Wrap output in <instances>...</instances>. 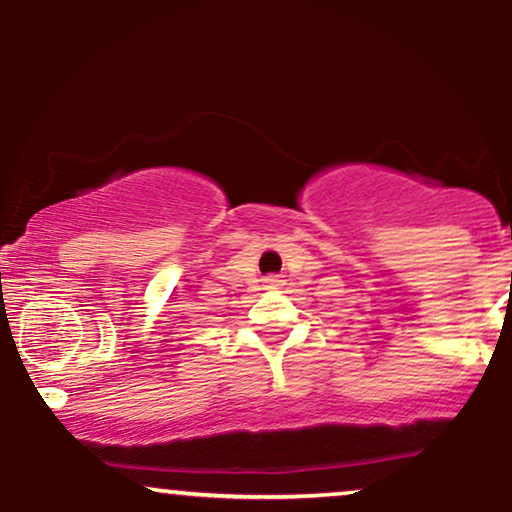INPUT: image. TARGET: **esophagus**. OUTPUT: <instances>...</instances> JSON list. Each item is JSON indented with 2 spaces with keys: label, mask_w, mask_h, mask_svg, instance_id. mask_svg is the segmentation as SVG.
I'll use <instances>...</instances> for the list:
<instances>
[{
  "label": "esophagus",
  "mask_w": 512,
  "mask_h": 512,
  "mask_svg": "<svg viewBox=\"0 0 512 512\" xmlns=\"http://www.w3.org/2000/svg\"><path fill=\"white\" fill-rule=\"evenodd\" d=\"M267 286H269V289H276V286H281V279H276V276H269Z\"/></svg>",
  "instance_id": "esophagus-1"
}]
</instances>
